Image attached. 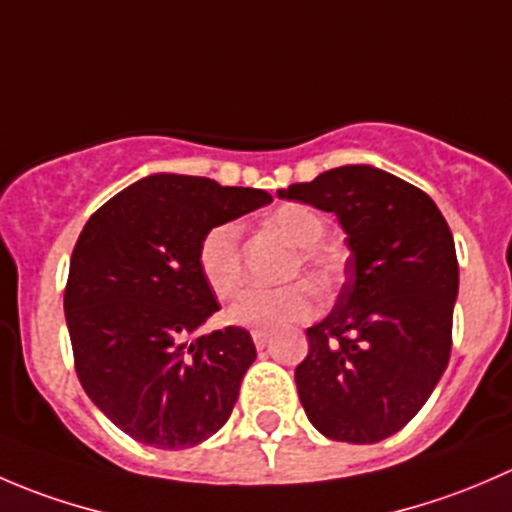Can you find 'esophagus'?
I'll return each mask as SVG.
<instances>
[{
    "label": "esophagus",
    "mask_w": 512,
    "mask_h": 512,
    "mask_svg": "<svg viewBox=\"0 0 512 512\" xmlns=\"http://www.w3.org/2000/svg\"><path fill=\"white\" fill-rule=\"evenodd\" d=\"M272 334L267 329H252V342H255L257 349H265L267 342H270Z\"/></svg>",
    "instance_id": "obj_1"
}]
</instances>
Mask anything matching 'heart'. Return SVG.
<instances>
[{"mask_svg": "<svg viewBox=\"0 0 512 512\" xmlns=\"http://www.w3.org/2000/svg\"><path fill=\"white\" fill-rule=\"evenodd\" d=\"M272 227L289 245L299 247L289 275H302L319 292H332L342 277V260L332 247L322 245L327 235V220L317 208L304 203H287L277 208L270 218ZM198 270L205 285L218 299H230L240 292L245 270H242L240 225L227 220L210 227L198 242ZM314 309V294L307 282L275 289H247L227 312L232 324L257 329H275L287 322L309 317Z\"/></svg>", "mask_w": 512, "mask_h": 512, "instance_id": "heart-1", "label": "heart"}]
</instances>
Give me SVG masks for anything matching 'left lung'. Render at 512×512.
Instances as JSON below:
<instances>
[{
    "mask_svg": "<svg viewBox=\"0 0 512 512\" xmlns=\"http://www.w3.org/2000/svg\"><path fill=\"white\" fill-rule=\"evenodd\" d=\"M280 198L334 213L347 232V282L307 329L299 401L332 441L376 443L414 418L451 356L458 260L446 218L416 185L342 165Z\"/></svg>",
    "mask_w": 512,
    "mask_h": 512,
    "instance_id": "obj_1",
    "label": "left lung"
}]
</instances>
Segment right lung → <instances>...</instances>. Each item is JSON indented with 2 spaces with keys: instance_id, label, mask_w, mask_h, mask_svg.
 Returning a JSON list of instances; mask_svg holds the SVG:
<instances>
[{
  "instance_id": "right-lung-1",
  "label": "right lung",
  "mask_w": 512,
  "mask_h": 512,
  "mask_svg": "<svg viewBox=\"0 0 512 512\" xmlns=\"http://www.w3.org/2000/svg\"><path fill=\"white\" fill-rule=\"evenodd\" d=\"M267 203L265 190L158 173L113 195L81 230L64 292L76 374L136 441L190 448L230 418L257 352L242 327L195 337L220 309L198 242Z\"/></svg>"
}]
</instances>
